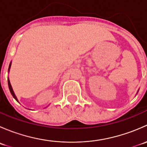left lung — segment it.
<instances>
[{
	"label": "left lung",
	"instance_id": "left-lung-1",
	"mask_svg": "<svg viewBox=\"0 0 147 147\" xmlns=\"http://www.w3.org/2000/svg\"><path fill=\"white\" fill-rule=\"evenodd\" d=\"M138 92H139V90H138V91H137V93H138Z\"/></svg>",
	"mask_w": 147,
	"mask_h": 147
}]
</instances>
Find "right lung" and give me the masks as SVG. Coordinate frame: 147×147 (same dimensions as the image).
<instances>
[{"mask_svg":"<svg viewBox=\"0 0 147 147\" xmlns=\"http://www.w3.org/2000/svg\"><path fill=\"white\" fill-rule=\"evenodd\" d=\"M11 64H12V62H10V65H9V68H8V72H10V67H11ZM8 87H9L10 92V93H11L12 96H13V97H14V99L16 100V101L18 102V100L17 97H16V94H15V93H14V91H13V88H12V86H11V84H10L9 78H8Z\"/></svg>","mask_w":147,"mask_h":147,"instance_id":"add662e5","label":"right lung"}]
</instances>
